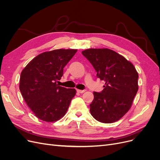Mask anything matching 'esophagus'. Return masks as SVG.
I'll return each instance as SVG.
<instances>
[{
    "label": "esophagus",
    "mask_w": 160,
    "mask_h": 160,
    "mask_svg": "<svg viewBox=\"0 0 160 160\" xmlns=\"http://www.w3.org/2000/svg\"><path fill=\"white\" fill-rule=\"evenodd\" d=\"M86 90H80V89H77V91L78 92V93H84V92H85Z\"/></svg>",
    "instance_id": "34e87169"
}]
</instances>
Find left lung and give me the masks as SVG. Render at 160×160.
<instances>
[{
    "label": "left lung",
    "instance_id": "left-lung-1",
    "mask_svg": "<svg viewBox=\"0 0 160 160\" xmlns=\"http://www.w3.org/2000/svg\"><path fill=\"white\" fill-rule=\"evenodd\" d=\"M105 81L101 93L93 92L90 104L91 115L98 122L111 123L119 120L132 107L138 90V73L130 61L109 49H88L82 51Z\"/></svg>",
    "mask_w": 160,
    "mask_h": 160
}]
</instances>
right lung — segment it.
I'll return each mask as SVG.
<instances>
[{
	"label": "right lung",
	"mask_w": 160,
	"mask_h": 160,
	"mask_svg": "<svg viewBox=\"0 0 160 160\" xmlns=\"http://www.w3.org/2000/svg\"><path fill=\"white\" fill-rule=\"evenodd\" d=\"M77 49H55L41 53L21 72L19 89L26 103L37 118L54 122L65 115L75 89H67L57 83L63 68Z\"/></svg>",
	"instance_id": "add662e5"
}]
</instances>
